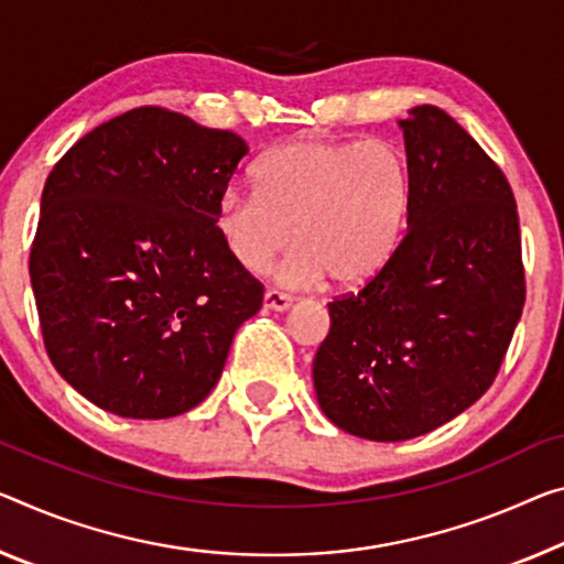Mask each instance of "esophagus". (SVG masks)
Here are the masks:
<instances>
[{
  "instance_id": "1",
  "label": "esophagus",
  "mask_w": 564,
  "mask_h": 564,
  "mask_svg": "<svg viewBox=\"0 0 564 564\" xmlns=\"http://www.w3.org/2000/svg\"><path fill=\"white\" fill-rule=\"evenodd\" d=\"M264 307H267V310L284 312V310L292 307V297H290V294L280 292V290H267V292H264Z\"/></svg>"
}]
</instances>
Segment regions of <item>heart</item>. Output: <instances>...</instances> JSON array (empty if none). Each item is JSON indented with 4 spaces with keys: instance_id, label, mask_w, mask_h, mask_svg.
<instances>
[{
    "instance_id": "heart-1",
    "label": "heart",
    "mask_w": 564,
    "mask_h": 564,
    "mask_svg": "<svg viewBox=\"0 0 564 564\" xmlns=\"http://www.w3.org/2000/svg\"><path fill=\"white\" fill-rule=\"evenodd\" d=\"M254 192L216 206V231L245 272L259 274L294 239L282 284L310 288L327 274L337 288L372 280L395 254L411 206L405 159L383 141L292 138L254 169Z\"/></svg>"
}]
</instances>
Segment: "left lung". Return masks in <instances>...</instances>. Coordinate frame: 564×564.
I'll list each match as a JSON object with an SVG mask.
<instances>
[{"mask_svg":"<svg viewBox=\"0 0 564 564\" xmlns=\"http://www.w3.org/2000/svg\"><path fill=\"white\" fill-rule=\"evenodd\" d=\"M409 229L360 292L335 297L312 380L337 429L405 441L489 391L524 307L512 186L446 110L401 120Z\"/></svg>","mask_w":564,"mask_h":564,"instance_id":"obj_1","label":"left lung"}]
</instances>
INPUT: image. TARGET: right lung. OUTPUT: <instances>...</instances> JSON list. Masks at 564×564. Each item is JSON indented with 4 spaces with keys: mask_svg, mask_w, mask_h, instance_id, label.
<instances>
[{
    "mask_svg": "<svg viewBox=\"0 0 564 564\" xmlns=\"http://www.w3.org/2000/svg\"><path fill=\"white\" fill-rule=\"evenodd\" d=\"M247 143L166 108L83 135L45 181L30 280L52 366L123 419H171L212 393L264 288L216 231Z\"/></svg>",
    "mask_w": 564,
    "mask_h": 564,
    "instance_id": "1",
    "label": "right lung"
}]
</instances>
